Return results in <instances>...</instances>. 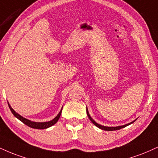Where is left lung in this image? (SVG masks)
Here are the masks:
<instances>
[{
    "mask_svg": "<svg viewBox=\"0 0 158 158\" xmlns=\"http://www.w3.org/2000/svg\"><path fill=\"white\" fill-rule=\"evenodd\" d=\"M86 111H87V116H88L89 119H90V120L91 121V122L94 123L95 126H96L97 127H98V128H99V129H101V130H105V131H113V130H120V129H121V128H123V127H125L128 126V125L131 124V123H132L133 122H135V121H132V122L127 123V124L123 125V126H118V127H105V126H102V125H101V124H98V123H96V121H95L94 120V119H93L92 118L90 117V114H89V113H88V110H87V108Z\"/></svg>",
    "mask_w": 158,
    "mask_h": 158,
    "instance_id": "obj_1",
    "label": "left lung"
}]
</instances>
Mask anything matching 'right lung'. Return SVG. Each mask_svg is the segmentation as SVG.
Segmentation results:
<instances>
[{
	"label": "right lung",
	"mask_w": 158,
	"mask_h": 158,
	"mask_svg": "<svg viewBox=\"0 0 158 158\" xmlns=\"http://www.w3.org/2000/svg\"><path fill=\"white\" fill-rule=\"evenodd\" d=\"M8 105H9V109H10V110H11V112H12L13 115H14L17 118H18L19 120L21 121L23 123H25L26 125H27V126H28L29 127H31V128L38 129V130H44V129H47V128H48V127H50L51 126H53L54 124H55V123L58 121L59 118H60L61 113H62V108L58 115H56V116L55 117L53 120H51L50 121H46V122H35V121H31L30 120H28V119L25 118L21 116L20 115H19L18 113H16V112H15V110L12 109V107L10 106V104H9V102H8Z\"/></svg>",
	"instance_id": "add662e5"
}]
</instances>
